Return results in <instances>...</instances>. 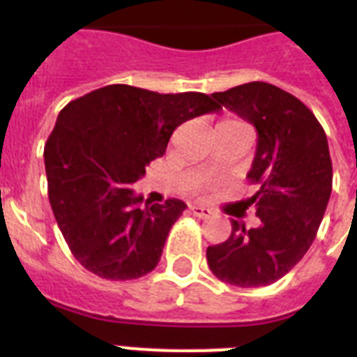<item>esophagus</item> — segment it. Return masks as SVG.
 I'll return each instance as SVG.
<instances>
[{
	"mask_svg": "<svg viewBox=\"0 0 357 357\" xmlns=\"http://www.w3.org/2000/svg\"><path fill=\"white\" fill-rule=\"evenodd\" d=\"M190 213L198 218H209L213 215V211L209 207H204V206H190Z\"/></svg>",
	"mask_w": 357,
	"mask_h": 357,
	"instance_id": "esophagus-1",
	"label": "esophagus"
}]
</instances>
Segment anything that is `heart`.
<instances>
[{
    "label": "heart",
    "mask_w": 357,
    "mask_h": 357,
    "mask_svg": "<svg viewBox=\"0 0 357 357\" xmlns=\"http://www.w3.org/2000/svg\"><path fill=\"white\" fill-rule=\"evenodd\" d=\"M231 128H244V123L237 119H224L222 122L217 126V131H220V129H231Z\"/></svg>",
    "instance_id": "obj_1"
}]
</instances>
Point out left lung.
I'll list each match as a JSON object with an SVG mask.
<instances>
[{"label": "left lung", "mask_w": 357, "mask_h": 357, "mask_svg": "<svg viewBox=\"0 0 357 357\" xmlns=\"http://www.w3.org/2000/svg\"><path fill=\"white\" fill-rule=\"evenodd\" d=\"M213 98L257 129L246 176L257 192L244 206L254 207L259 226L231 220V235L207 248V263L229 285H271L304 257L326 211L333 178L326 133L298 98L271 83L252 81Z\"/></svg>", "instance_id": "1"}]
</instances>
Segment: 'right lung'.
<instances>
[{"mask_svg":"<svg viewBox=\"0 0 357 357\" xmlns=\"http://www.w3.org/2000/svg\"><path fill=\"white\" fill-rule=\"evenodd\" d=\"M220 109L202 92L107 85L70 102L46 142L47 196L74 257L105 280H137L161 259L181 200L150 204L133 183L162 157L174 129Z\"/></svg>","mask_w":357,"mask_h":357,"instance_id":"add662e5","label":"right lung"}]
</instances>
